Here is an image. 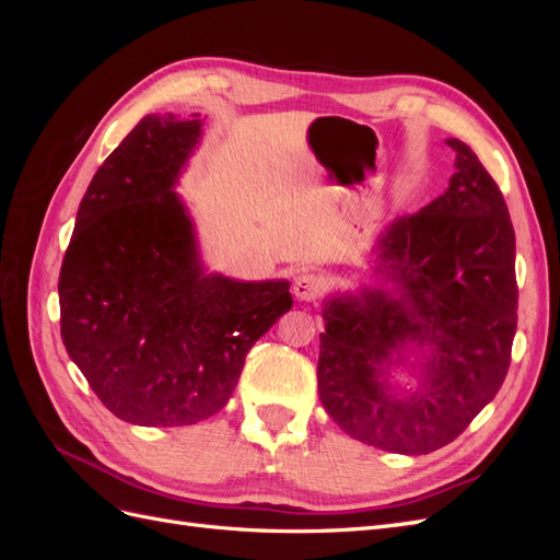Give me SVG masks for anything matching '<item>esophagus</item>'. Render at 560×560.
I'll list each match as a JSON object with an SVG mask.
<instances>
[{
  "mask_svg": "<svg viewBox=\"0 0 560 560\" xmlns=\"http://www.w3.org/2000/svg\"><path fill=\"white\" fill-rule=\"evenodd\" d=\"M322 278L315 276V273H299L294 278V284H292V292L299 301H315L319 294H322Z\"/></svg>",
  "mask_w": 560,
  "mask_h": 560,
  "instance_id": "1",
  "label": "esophagus"
}]
</instances>
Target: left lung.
Wrapping results in <instances>:
<instances>
[{
    "label": "left lung",
    "instance_id": "8db88e82",
    "mask_svg": "<svg viewBox=\"0 0 560 560\" xmlns=\"http://www.w3.org/2000/svg\"><path fill=\"white\" fill-rule=\"evenodd\" d=\"M446 144L455 151L448 189L395 219L378 241L383 284L331 296L322 308V406L346 434L389 453L451 444L498 395L512 362L518 287L510 210L477 154L455 138ZM393 365L412 366L413 394L388 383Z\"/></svg>",
    "mask_w": 560,
    "mask_h": 560
}]
</instances>
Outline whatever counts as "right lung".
<instances>
[{
	"instance_id": "add662e5",
	"label": "right lung",
	"mask_w": 560,
	"mask_h": 560,
	"mask_svg": "<svg viewBox=\"0 0 560 560\" xmlns=\"http://www.w3.org/2000/svg\"><path fill=\"white\" fill-rule=\"evenodd\" d=\"M194 114H149L97 167L65 252L60 334L97 399L132 425L179 428L233 395L249 348L292 308L290 282L206 273L175 184Z\"/></svg>"
}]
</instances>
